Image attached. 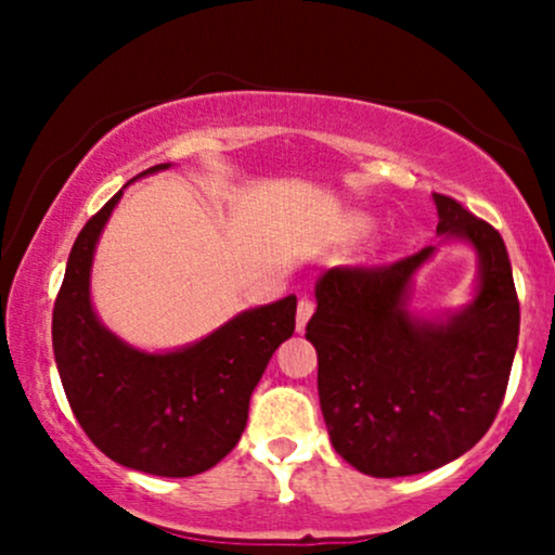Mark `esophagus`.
Instances as JSON below:
<instances>
[{
	"mask_svg": "<svg viewBox=\"0 0 555 555\" xmlns=\"http://www.w3.org/2000/svg\"><path fill=\"white\" fill-rule=\"evenodd\" d=\"M313 310H315L313 299H310V297L299 299V305H297V331H305V326H308V321H310V315H313Z\"/></svg>",
	"mask_w": 555,
	"mask_h": 555,
	"instance_id": "obj_1",
	"label": "esophagus"
}]
</instances>
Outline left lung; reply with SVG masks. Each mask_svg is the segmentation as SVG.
<instances>
[{
    "instance_id": "obj_1",
    "label": "left lung",
    "mask_w": 555,
    "mask_h": 555,
    "mask_svg": "<svg viewBox=\"0 0 555 555\" xmlns=\"http://www.w3.org/2000/svg\"><path fill=\"white\" fill-rule=\"evenodd\" d=\"M438 234L480 258L473 305L443 321L406 310L423 247L388 266H336L318 279L308 341L331 443L360 473L404 477L454 462L486 436L506 393L519 299L501 234L449 195H433Z\"/></svg>"
}]
</instances>
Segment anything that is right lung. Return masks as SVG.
<instances>
[{
    "label": "right lung",
    "mask_w": 555,
    "mask_h": 555,
    "mask_svg": "<svg viewBox=\"0 0 555 555\" xmlns=\"http://www.w3.org/2000/svg\"><path fill=\"white\" fill-rule=\"evenodd\" d=\"M119 197L122 190L88 219L69 253L52 315L56 371L80 428L109 460L158 477L201 475L237 446L253 388L295 334L297 297L245 310L175 352L130 347L101 326L88 289L95 242Z\"/></svg>",
    "instance_id": "1"
}]
</instances>
